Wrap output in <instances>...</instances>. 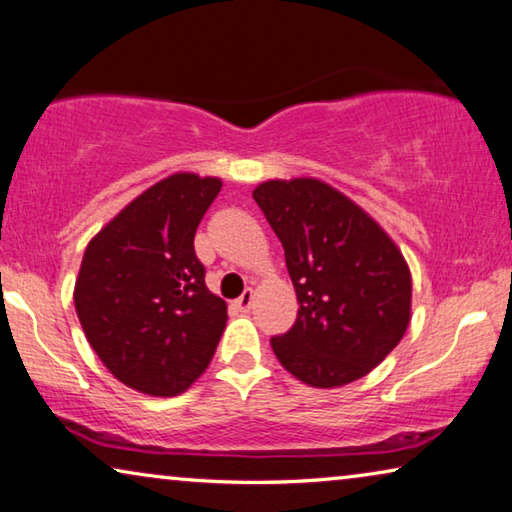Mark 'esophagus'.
Returning a JSON list of instances; mask_svg holds the SVG:
<instances>
[{"label": "esophagus", "instance_id": "34e87169", "mask_svg": "<svg viewBox=\"0 0 512 512\" xmlns=\"http://www.w3.org/2000/svg\"><path fill=\"white\" fill-rule=\"evenodd\" d=\"M253 296H255L253 289H246V292H243L239 299L234 301V308L239 310V312H248L250 305H253Z\"/></svg>", "mask_w": 512, "mask_h": 512}]
</instances>
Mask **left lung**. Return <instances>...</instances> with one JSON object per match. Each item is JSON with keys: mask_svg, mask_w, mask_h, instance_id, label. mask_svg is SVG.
Instances as JSON below:
<instances>
[{"mask_svg": "<svg viewBox=\"0 0 512 512\" xmlns=\"http://www.w3.org/2000/svg\"><path fill=\"white\" fill-rule=\"evenodd\" d=\"M255 202L285 248L299 312L271 338L287 372L315 388L368 375L411 319L407 259L370 213L315 177L269 179Z\"/></svg>", "mask_w": 512, "mask_h": 512, "instance_id": "8db88e82", "label": "left lung"}]
</instances>
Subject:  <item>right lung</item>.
<instances>
[{"label":"right lung","mask_w":512,"mask_h":512,"mask_svg":"<svg viewBox=\"0 0 512 512\" xmlns=\"http://www.w3.org/2000/svg\"><path fill=\"white\" fill-rule=\"evenodd\" d=\"M223 188L174 172L128 202L89 241L75 278V312L121 384L154 398L186 391L209 368L227 303L209 292L195 230Z\"/></svg>","instance_id":"right-lung-1"}]
</instances>
